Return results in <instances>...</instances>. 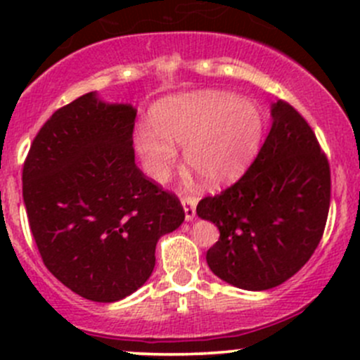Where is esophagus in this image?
Wrapping results in <instances>:
<instances>
[{
  "instance_id": "obj_1",
  "label": "esophagus",
  "mask_w": 360,
  "mask_h": 360,
  "mask_svg": "<svg viewBox=\"0 0 360 360\" xmlns=\"http://www.w3.org/2000/svg\"><path fill=\"white\" fill-rule=\"evenodd\" d=\"M183 209H184V219L186 221H193L195 214H197V198L193 197H184L183 200Z\"/></svg>"
}]
</instances>
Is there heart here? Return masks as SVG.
<instances>
[{"label":"heart","mask_w":360,"mask_h":360,"mask_svg":"<svg viewBox=\"0 0 360 360\" xmlns=\"http://www.w3.org/2000/svg\"><path fill=\"white\" fill-rule=\"evenodd\" d=\"M153 122L155 127L136 130V150L148 176L163 183L176 163V146H184L186 165L214 188L244 176L264 130L256 104L221 90L167 97L155 108Z\"/></svg>","instance_id":"1"}]
</instances>
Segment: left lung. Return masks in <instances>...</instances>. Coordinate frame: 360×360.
Wrapping results in <instances>:
<instances>
[{
    "label": "left lung",
    "instance_id": "1",
    "mask_svg": "<svg viewBox=\"0 0 360 360\" xmlns=\"http://www.w3.org/2000/svg\"><path fill=\"white\" fill-rule=\"evenodd\" d=\"M331 172L314 130L291 104H271V129L248 172L198 202L219 230L207 250L214 275L245 291L277 288L317 249L328 221Z\"/></svg>",
    "mask_w": 360,
    "mask_h": 360
}]
</instances>
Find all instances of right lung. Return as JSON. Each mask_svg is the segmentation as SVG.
Wrapping results in <instances>:
<instances>
[{"label": "right lung", "mask_w": 360, "mask_h": 360, "mask_svg": "<svg viewBox=\"0 0 360 360\" xmlns=\"http://www.w3.org/2000/svg\"><path fill=\"white\" fill-rule=\"evenodd\" d=\"M136 115L132 104L85 94L50 116L24 162L22 197L43 263L97 303L136 292L153 274L160 237L184 221L176 195L137 169Z\"/></svg>", "instance_id": "obj_1"}]
</instances>
